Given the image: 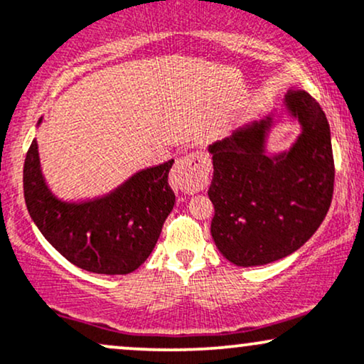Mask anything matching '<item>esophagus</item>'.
<instances>
[{
	"label": "esophagus",
	"instance_id": "1",
	"mask_svg": "<svg viewBox=\"0 0 364 364\" xmlns=\"http://www.w3.org/2000/svg\"><path fill=\"white\" fill-rule=\"evenodd\" d=\"M210 161L201 152H191L179 159L171 173V186L181 193H195L208 183Z\"/></svg>",
	"mask_w": 364,
	"mask_h": 364
}]
</instances>
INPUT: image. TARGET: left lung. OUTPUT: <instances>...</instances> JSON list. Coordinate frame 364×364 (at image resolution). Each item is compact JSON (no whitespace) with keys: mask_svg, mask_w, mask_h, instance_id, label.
Returning <instances> with one entry per match:
<instances>
[{"mask_svg":"<svg viewBox=\"0 0 364 364\" xmlns=\"http://www.w3.org/2000/svg\"><path fill=\"white\" fill-rule=\"evenodd\" d=\"M283 105L301 127L288 151L266 152L277 113L208 147L213 161L208 196L215 208L210 232L235 266L287 257L312 237L329 212L334 157L326 113L304 90L287 93Z\"/></svg>","mask_w":364,"mask_h":364,"instance_id":"left-lung-1","label":"left lung"}]
</instances>
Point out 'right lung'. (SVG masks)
Wrapping results in <instances>:
<instances>
[{"instance_id": "1", "label": "right lung", "mask_w": 364, "mask_h": 364, "mask_svg": "<svg viewBox=\"0 0 364 364\" xmlns=\"http://www.w3.org/2000/svg\"><path fill=\"white\" fill-rule=\"evenodd\" d=\"M173 163L139 171L108 195L65 201L47 186L33 139L23 166L25 203L43 237L74 266L98 274H129L152 252L174 207L168 183Z\"/></svg>"}]
</instances>
